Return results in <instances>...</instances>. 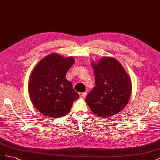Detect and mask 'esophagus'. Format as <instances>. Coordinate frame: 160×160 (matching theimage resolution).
<instances>
[{
	"instance_id": "34e87169",
	"label": "esophagus",
	"mask_w": 160,
	"mask_h": 160,
	"mask_svg": "<svg viewBox=\"0 0 160 160\" xmlns=\"http://www.w3.org/2000/svg\"><path fill=\"white\" fill-rule=\"evenodd\" d=\"M86 95H87L86 92H83V93H79V96L81 97V98H85V97H86Z\"/></svg>"
}]
</instances>
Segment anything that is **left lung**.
Masks as SVG:
<instances>
[{
  "mask_svg": "<svg viewBox=\"0 0 160 160\" xmlns=\"http://www.w3.org/2000/svg\"><path fill=\"white\" fill-rule=\"evenodd\" d=\"M95 86L87 95L85 102L95 115L108 118L122 111L132 93V82L119 62L113 57L92 62Z\"/></svg>",
  "mask_w": 160,
  "mask_h": 160,
  "instance_id": "obj_1",
  "label": "left lung"
}]
</instances>
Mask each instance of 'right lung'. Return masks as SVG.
I'll return each mask as SVG.
<instances>
[{"label": "right lung", "instance_id": "obj_1", "mask_svg": "<svg viewBox=\"0 0 160 160\" xmlns=\"http://www.w3.org/2000/svg\"><path fill=\"white\" fill-rule=\"evenodd\" d=\"M72 57L52 53L43 58L31 72L28 92L32 104L40 113L53 118L69 112L78 93L67 80V72L74 63Z\"/></svg>", "mask_w": 160, "mask_h": 160}]
</instances>
